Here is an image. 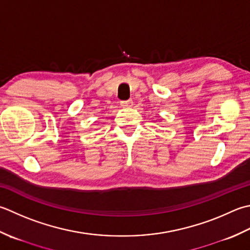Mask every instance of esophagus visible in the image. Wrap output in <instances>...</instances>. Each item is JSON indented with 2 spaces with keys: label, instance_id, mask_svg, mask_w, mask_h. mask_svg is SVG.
<instances>
[{
  "label": "esophagus",
  "instance_id": "esophagus-1",
  "mask_svg": "<svg viewBox=\"0 0 250 250\" xmlns=\"http://www.w3.org/2000/svg\"><path fill=\"white\" fill-rule=\"evenodd\" d=\"M120 105L122 107H132L133 106V101L132 100H128V101H121Z\"/></svg>",
  "mask_w": 250,
  "mask_h": 250
}]
</instances>
